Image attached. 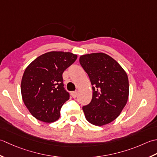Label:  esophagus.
Instances as JSON below:
<instances>
[{
	"mask_svg": "<svg viewBox=\"0 0 157 157\" xmlns=\"http://www.w3.org/2000/svg\"><path fill=\"white\" fill-rule=\"evenodd\" d=\"M71 95L73 98H75L78 95V92L77 91H72V92H71Z\"/></svg>",
	"mask_w": 157,
	"mask_h": 157,
	"instance_id": "esophagus-1",
	"label": "esophagus"
}]
</instances>
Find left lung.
I'll return each mask as SVG.
<instances>
[{
  "label": "left lung",
  "mask_w": 157,
  "mask_h": 157,
  "mask_svg": "<svg viewBox=\"0 0 157 157\" xmlns=\"http://www.w3.org/2000/svg\"><path fill=\"white\" fill-rule=\"evenodd\" d=\"M80 63L92 85V100L82 107L86 119L96 126L111 123L119 116L129 97L126 72L116 60L104 53L86 54Z\"/></svg>",
  "instance_id": "obj_1"
}]
</instances>
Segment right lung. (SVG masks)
<instances>
[{
    "instance_id": "1",
    "label": "right lung",
    "mask_w": 157,
    "mask_h": 157,
    "mask_svg": "<svg viewBox=\"0 0 157 157\" xmlns=\"http://www.w3.org/2000/svg\"><path fill=\"white\" fill-rule=\"evenodd\" d=\"M77 55L51 52L38 57L25 68L21 82L24 103L31 114L44 123L60 117V109L69 100L63 87L62 74L74 63Z\"/></svg>"
}]
</instances>
